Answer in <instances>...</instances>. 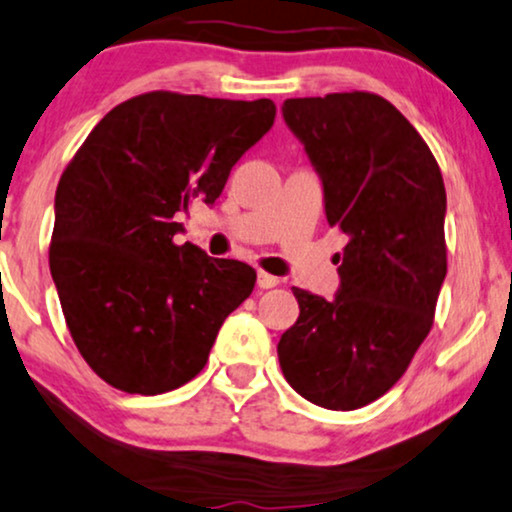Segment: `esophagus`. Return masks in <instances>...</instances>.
<instances>
[{
    "instance_id": "esophagus-1",
    "label": "esophagus",
    "mask_w": 512,
    "mask_h": 512,
    "mask_svg": "<svg viewBox=\"0 0 512 512\" xmlns=\"http://www.w3.org/2000/svg\"><path fill=\"white\" fill-rule=\"evenodd\" d=\"M278 283H281V278L278 276H271V274H267V271H257V286H260L262 290H267V288H274V286H278Z\"/></svg>"
}]
</instances>
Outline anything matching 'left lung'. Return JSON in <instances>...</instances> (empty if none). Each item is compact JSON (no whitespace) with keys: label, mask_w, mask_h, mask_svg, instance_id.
Listing matches in <instances>:
<instances>
[{"label":"left lung","mask_w":512,"mask_h":512,"mask_svg":"<svg viewBox=\"0 0 512 512\" xmlns=\"http://www.w3.org/2000/svg\"><path fill=\"white\" fill-rule=\"evenodd\" d=\"M323 186L328 224L347 236L333 300L293 288L295 326L278 340L290 387L354 411L390 390L428 338L446 276L442 172L416 127L383 96L283 101Z\"/></svg>","instance_id":"1"}]
</instances>
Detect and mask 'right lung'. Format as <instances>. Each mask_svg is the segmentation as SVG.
Segmentation results:
<instances>
[{
	"mask_svg": "<svg viewBox=\"0 0 512 512\" xmlns=\"http://www.w3.org/2000/svg\"><path fill=\"white\" fill-rule=\"evenodd\" d=\"M271 99L134 96L92 129L61 174L49 267L92 371L129 394L177 390L203 371L255 269L174 243L193 198L212 205L269 132Z\"/></svg>",
	"mask_w": 512,
	"mask_h": 512,
	"instance_id": "obj_1",
	"label": "right lung"
}]
</instances>
